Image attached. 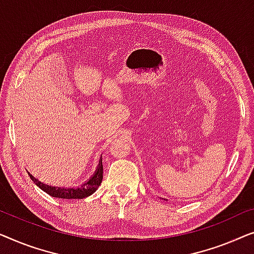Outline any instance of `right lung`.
<instances>
[{
    "mask_svg": "<svg viewBox=\"0 0 254 254\" xmlns=\"http://www.w3.org/2000/svg\"><path fill=\"white\" fill-rule=\"evenodd\" d=\"M30 177L42 191H45L46 193L52 195V197L62 198V199H83V198L88 197V195H91L93 192H95L96 189L99 188V185L101 184L102 177H103L102 159L100 160L98 169H96L95 174L93 175V177L90 178V181L85 182L83 185H80L79 188H76V189L51 187V185H46L44 183H41V182H39L37 178H34L31 174H30Z\"/></svg>",
    "mask_w": 254,
    "mask_h": 254,
    "instance_id": "1",
    "label": "right lung"
}]
</instances>
